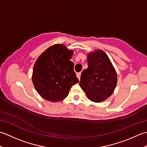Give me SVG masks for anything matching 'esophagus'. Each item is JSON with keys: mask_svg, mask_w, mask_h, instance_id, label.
<instances>
[{"mask_svg": "<svg viewBox=\"0 0 147 147\" xmlns=\"http://www.w3.org/2000/svg\"><path fill=\"white\" fill-rule=\"evenodd\" d=\"M76 76L78 77V78L79 80H80V77H81V73H78L76 74Z\"/></svg>", "mask_w": 147, "mask_h": 147, "instance_id": "1", "label": "esophagus"}]
</instances>
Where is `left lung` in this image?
I'll return each mask as SVG.
<instances>
[{
    "mask_svg": "<svg viewBox=\"0 0 147 147\" xmlns=\"http://www.w3.org/2000/svg\"><path fill=\"white\" fill-rule=\"evenodd\" d=\"M87 61L88 68L82 71L80 86L89 100L100 102L113 93L117 85L116 72L101 50L90 53Z\"/></svg>",
    "mask_w": 147,
    "mask_h": 147,
    "instance_id": "left-lung-1",
    "label": "left lung"
}]
</instances>
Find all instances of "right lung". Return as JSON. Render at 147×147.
<instances>
[{
	"label": "right lung",
	"instance_id": "right-lung-1",
	"mask_svg": "<svg viewBox=\"0 0 147 147\" xmlns=\"http://www.w3.org/2000/svg\"><path fill=\"white\" fill-rule=\"evenodd\" d=\"M73 52L63 45L48 48L37 59L33 67V83L42 98L51 102L62 100L73 85L79 82L70 61Z\"/></svg>",
	"mask_w": 147,
	"mask_h": 147
}]
</instances>
